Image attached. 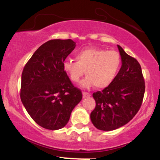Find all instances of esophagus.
<instances>
[{
	"instance_id": "34e87169",
	"label": "esophagus",
	"mask_w": 160,
	"mask_h": 160,
	"mask_svg": "<svg viewBox=\"0 0 160 160\" xmlns=\"http://www.w3.org/2000/svg\"><path fill=\"white\" fill-rule=\"evenodd\" d=\"M91 94L89 92H82V97L83 98H88V97H90Z\"/></svg>"
}]
</instances>
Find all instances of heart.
<instances>
[{
	"label": "heart",
	"instance_id": "b5f03b06",
	"mask_svg": "<svg viewBox=\"0 0 160 160\" xmlns=\"http://www.w3.org/2000/svg\"><path fill=\"white\" fill-rule=\"evenodd\" d=\"M77 61L68 59L63 63L64 71L71 81L78 82L84 74L88 75L82 81V86L98 89L109 86L119 72L121 58L119 52L100 48H87L78 52Z\"/></svg>",
	"mask_w": 160,
	"mask_h": 160
}]
</instances>
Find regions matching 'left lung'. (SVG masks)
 Returning a JSON list of instances; mask_svg holds the SVG:
<instances>
[{"label": "left lung", "mask_w": 160, "mask_h": 160, "mask_svg": "<svg viewBox=\"0 0 160 160\" xmlns=\"http://www.w3.org/2000/svg\"><path fill=\"white\" fill-rule=\"evenodd\" d=\"M118 47L122 66L113 82L92 94L95 108L91 121L99 130L111 131L128 123L140 109L145 92L139 62Z\"/></svg>", "instance_id": "1"}]
</instances>
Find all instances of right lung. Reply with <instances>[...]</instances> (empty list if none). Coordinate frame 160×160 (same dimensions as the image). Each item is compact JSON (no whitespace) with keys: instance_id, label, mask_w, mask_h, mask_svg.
<instances>
[{"instance_id":"add662e5","label":"right lung","mask_w":160,"mask_h":160,"mask_svg":"<svg viewBox=\"0 0 160 160\" xmlns=\"http://www.w3.org/2000/svg\"><path fill=\"white\" fill-rule=\"evenodd\" d=\"M75 47L71 39L49 40L37 49L23 68L22 102L35 122L47 129L63 128L82 99L81 90L74 87L63 68Z\"/></svg>"}]
</instances>
